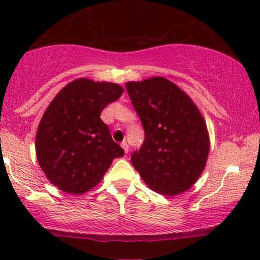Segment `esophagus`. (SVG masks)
Segmentation results:
<instances>
[{
	"mask_svg": "<svg viewBox=\"0 0 260 260\" xmlns=\"http://www.w3.org/2000/svg\"><path fill=\"white\" fill-rule=\"evenodd\" d=\"M121 147L123 148V150H124V153H128V145H127V143L126 142H122L121 143Z\"/></svg>",
	"mask_w": 260,
	"mask_h": 260,
	"instance_id": "1",
	"label": "esophagus"
}]
</instances>
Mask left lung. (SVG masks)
<instances>
[{
  "mask_svg": "<svg viewBox=\"0 0 260 260\" xmlns=\"http://www.w3.org/2000/svg\"><path fill=\"white\" fill-rule=\"evenodd\" d=\"M126 89L144 128V143L131 161L155 192L177 196L205 168L209 134L201 111L177 85L162 77L128 82Z\"/></svg>",
  "mask_w": 260,
  "mask_h": 260,
  "instance_id": "1",
  "label": "left lung"
}]
</instances>
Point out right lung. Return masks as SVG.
<instances>
[{"label":"right lung","instance_id":"add662e5","mask_svg":"<svg viewBox=\"0 0 260 260\" xmlns=\"http://www.w3.org/2000/svg\"><path fill=\"white\" fill-rule=\"evenodd\" d=\"M122 92L115 83L79 78L50 103L38 127L35 149L39 165L53 186L83 194L103 180L113 159L123 156L100 118Z\"/></svg>","mask_w":260,"mask_h":260}]
</instances>
